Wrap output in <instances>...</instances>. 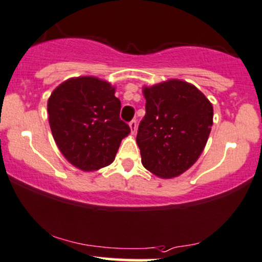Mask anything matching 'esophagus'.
Here are the masks:
<instances>
[{
	"mask_svg": "<svg viewBox=\"0 0 262 262\" xmlns=\"http://www.w3.org/2000/svg\"><path fill=\"white\" fill-rule=\"evenodd\" d=\"M129 128H130L132 134L137 133V121H135V119H133V121L129 123Z\"/></svg>",
	"mask_w": 262,
	"mask_h": 262,
	"instance_id": "34e87169",
	"label": "esophagus"
}]
</instances>
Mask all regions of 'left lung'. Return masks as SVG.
<instances>
[{
	"label": "left lung",
	"mask_w": 262,
	"mask_h": 262,
	"mask_svg": "<svg viewBox=\"0 0 262 262\" xmlns=\"http://www.w3.org/2000/svg\"><path fill=\"white\" fill-rule=\"evenodd\" d=\"M143 94L146 113L137 135L141 163L160 178L178 177L205 149L212 103L196 86L179 79L144 86Z\"/></svg>",
	"instance_id": "obj_1"
}]
</instances>
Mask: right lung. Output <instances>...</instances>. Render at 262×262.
<instances>
[{"label": "right lung", "mask_w": 262, "mask_h": 262, "mask_svg": "<svg viewBox=\"0 0 262 262\" xmlns=\"http://www.w3.org/2000/svg\"><path fill=\"white\" fill-rule=\"evenodd\" d=\"M116 88L96 77L63 81L47 101L51 132L69 163L84 172L111 165L123 138L130 133L121 121Z\"/></svg>", "instance_id": "obj_1"}]
</instances>
